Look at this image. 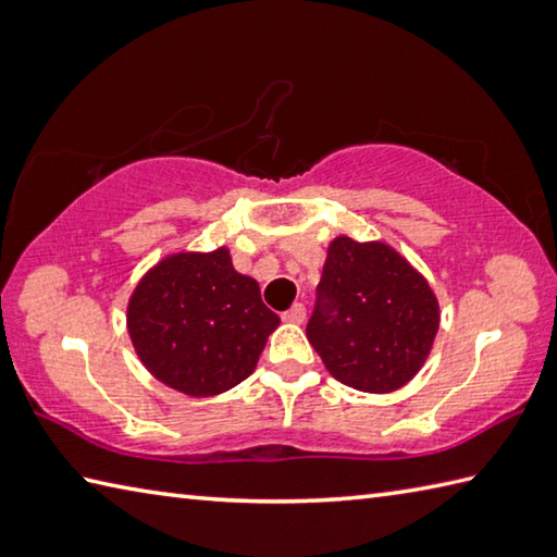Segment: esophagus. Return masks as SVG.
<instances>
[{
    "mask_svg": "<svg viewBox=\"0 0 557 557\" xmlns=\"http://www.w3.org/2000/svg\"><path fill=\"white\" fill-rule=\"evenodd\" d=\"M307 319V309L305 305H292L285 314H282V322L287 324H301Z\"/></svg>",
    "mask_w": 557,
    "mask_h": 557,
    "instance_id": "1",
    "label": "esophagus"
}]
</instances>
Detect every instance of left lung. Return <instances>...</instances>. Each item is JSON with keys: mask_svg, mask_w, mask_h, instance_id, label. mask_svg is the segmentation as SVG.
<instances>
[{"mask_svg": "<svg viewBox=\"0 0 557 557\" xmlns=\"http://www.w3.org/2000/svg\"><path fill=\"white\" fill-rule=\"evenodd\" d=\"M428 280L385 243L332 240L307 338L336 381L363 393L408 383L435 342Z\"/></svg>", "mask_w": 557, "mask_h": 557, "instance_id": "1", "label": "left lung"}]
</instances>
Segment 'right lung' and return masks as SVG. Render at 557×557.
<instances>
[{"label": "right lung", "mask_w": 557, "mask_h": 557, "mask_svg": "<svg viewBox=\"0 0 557 557\" xmlns=\"http://www.w3.org/2000/svg\"><path fill=\"white\" fill-rule=\"evenodd\" d=\"M277 324L258 282L233 270L225 248L162 260L127 307L129 338L147 371L194 398L248 379Z\"/></svg>", "instance_id": "obj_1"}]
</instances>
